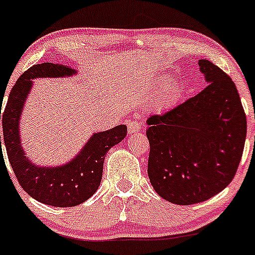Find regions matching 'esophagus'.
<instances>
[{
  "label": "esophagus",
  "mask_w": 255,
  "mask_h": 255,
  "mask_svg": "<svg viewBox=\"0 0 255 255\" xmlns=\"http://www.w3.org/2000/svg\"><path fill=\"white\" fill-rule=\"evenodd\" d=\"M128 133L137 132V131L141 130V123L130 120V122H128Z\"/></svg>",
  "instance_id": "1"
}]
</instances>
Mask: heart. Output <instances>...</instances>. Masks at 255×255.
<instances>
[{
  "mask_svg": "<svg viewBox=\"0 0 255 255\" xmlns=\"http://www.w3.org/2000/svg\"><path fill=\"white\" fill-rule=\"evenodd\" d=\"M180 95V87L177 85H169L165 89L163 90L160 96V100L163 101L164 103H171L179 97Z\"/></svg>",
  "mask_w": 255,
  "mask_h": 255,
  "instance_id": "1",
  "label": "heart"
}]
</instances>
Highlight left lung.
Masks as SVG:
<instances>
[{
    "label": "left lung",
    "instance_id": "obj_1",
    "mask_svg": "<svg viewBox=\"0 0 255 255\" xmlns=\"http://www.w3.org/2000/svg\"><path fill=\"white\" fill-rule=\"evenodd\" d=\"M207 86L186 102L147 119L148 177L161 198L190 205L229 186L242 158L247 118L225 72L201 59Z\"/></svg>",
    "mask_w": 255,
    "mask_h": 255
}]
</instances>
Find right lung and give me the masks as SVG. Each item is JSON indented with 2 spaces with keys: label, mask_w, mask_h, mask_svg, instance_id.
Listing matches in <instances>:
<instances>
[{
  "label": "right lung",
  "mask_w": 255,
  "mask_h": 255,
  "mask_svg": "<svg viewBox=\"0 0 255 255\" xmlns=\"http://www.w3.org/2000/svg\"><path fill=\"white\" fill-rule=\"evenodd\" d=\"M74 74L76 72L72 68L57 63L32 65L13 86L2 117L8 160L18 182L29 196L52 207H75L87 201L102 180L107 152L124 139L128 132L125 125H118L94 133L75 158L63 165L37 166L26 157L19 135V120L32 87V79L64 78ZM1 155L3 157L2 146Z\"/></svg>",
  "instance_id": "obj_1"
}]
</instances>
